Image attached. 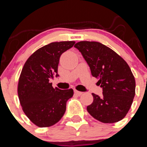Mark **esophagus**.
Masks as SVG:
<instances>
[{"label":"esophagus","instance_id":"obj_1","mask_svg":"<svg viewBox=\"0 0 147 147\" xmlns=\"http://www.w3.org/2000/svg\"><path fill=\"white\" fill-rule=\"evenodd\" d=\"M74 93L77 96H81L82 94V92H80V91H78V90H74Z\"/></svg>","mask_w":147,"mask_h":147}]
</instances>
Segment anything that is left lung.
<instances>
[{
    "instance_id": "8db88e82",
    "label": "left lung",
    "mask_w": 147,
    "mask_h": 147,
    "mask_svg": "<svg viewBox=\"0 0 147 147\" xmlns=\"http://www.w3.org/2000/svg\"><path fill=\"white\" fill-rule=\"evenodd\" d=\"M74 47L81 52L92 76L103 90L102 97L92 93L93 102L88 112L102 123H115L126 116L136 94V80L124 59L98 42L81 41Z\"/></svg>"
}]
</instances>
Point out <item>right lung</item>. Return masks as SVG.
<instances>
[{"mask_svg":"<svg viewBox=\"0 0 147 147\" xmlns=\"http://www.w3.org/2000/svg\"><path fill=\"white\" fill-rule=\"evenodd\" d=\"M74 43L62 41L48 44L33 53L24 64L18 82V97L24 113L37 127L57 123L65 112L66 102L74 95L73 89L54 88L49 80L59 76V57Z\"/></svg>","mask_w":147,"mask_h":147,"instance_id":"1","label":"right lung"}]
</instances>
